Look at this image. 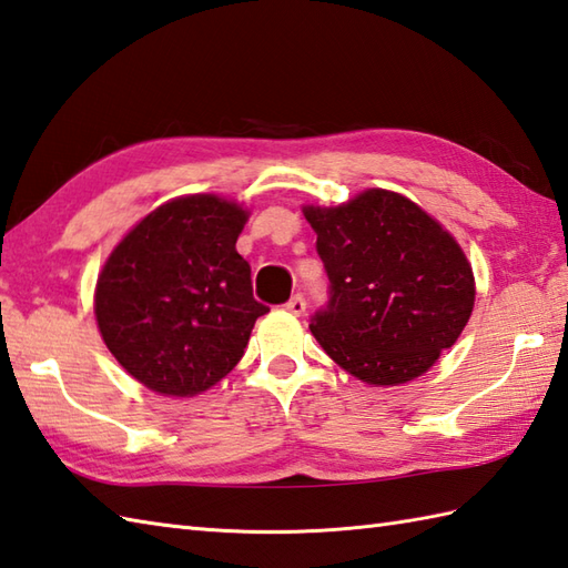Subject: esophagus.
<instances>
[{
  "mask_svg": "<svg viewBox=\"0 0 568 568\" xmlns=\"http://www.w3.org/2000/svg\"><path fill=\"white\" fill-rule=\"evenodd\" d=\"M286 311L294 313V316H301V313H306V298H304V294H296V296L288 298Z\"/></svg>",
  "mask_w": 568,
  "mask_h": 568,
  "instance_id": "esophagus-1",
  "label": "esophagus"
}]
</instances>
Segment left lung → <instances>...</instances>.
<instances>
[{
  "label": "left lung",
  "mask_w": 568,
  "mask_h": 568,
  "mask_svg": "<svg viewBox=\"0 0 568 568\" xmlns=\"http://www.w3.org/2000/svg\"><path fill=\"white\" fill-rule=\"evenodd\" d=\"M331 286L311 333L339 367L376 386L406 384L462 335L474 274L443 225L406 196L369 189L337 209H304Z\"/></svg>",
  "instance_id": "left-lung-1"
}]
</instances>
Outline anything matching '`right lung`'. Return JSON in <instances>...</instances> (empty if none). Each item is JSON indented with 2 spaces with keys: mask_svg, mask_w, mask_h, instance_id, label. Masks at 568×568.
Returning a JSON list of instances; mask_svg holds the SVG:
<instances>
[{
  "mask_svg": "<svg viewBox=\"0 0 568 568\" xmlns=\"http://www.w3.org/2000/svg\"><path fill=\"white\" fill-rule=\"evenodd\" d=\"M247 211L213 194L155 209L111 252L97 282L99 331L121 367L165 396L221 382L270 308L252 296L235 241Z\"/></svg>",
  "mask_w": 568,
  "mask_h": 568,
  "instance_id": "right-lung-1",
  "label": "right lung"
}]
</instances>
